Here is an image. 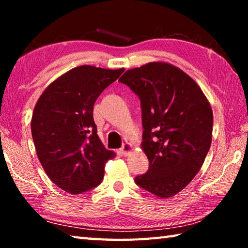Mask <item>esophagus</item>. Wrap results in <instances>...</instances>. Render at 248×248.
I'll use <instances>...</instances> for the list:
<instances>
[{
    "instance_id": "obj_1",
    "label": "esophagus",
    "mask_w": 248,
    "mask_h": 248,
    "mask_svg": "<svg viewBox=\"0 0 248 248\" xmlns=\"http://www.w3.org/2000/svg\"><path fill=\"white\" fill-rule=\"evenodd\" d=\"M120 151H121V153H123V155L127 156V155H129L133 151V146L131 143H124Z\"/></svg>"
}]
</instances>
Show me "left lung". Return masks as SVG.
<instances>
[{
    "mask_svg": "<svg viewBox=\"0 0 248 248\" xmlns=\"http://www.w3.org/2000/svg\"><path fill=\"white\" fill-rule=\"evenodd\" d=\"M119 81L141 100V150L150 169L136 183L158 198L177 195L198 174L211 146L208 98L194 78L167 62L130 69Z\"/></svg>",
    "mask_w": 248,
    "mask_h": 248,
    "instance_id": "left-lung-1",
    "label": "left lung"
}]
</instances>
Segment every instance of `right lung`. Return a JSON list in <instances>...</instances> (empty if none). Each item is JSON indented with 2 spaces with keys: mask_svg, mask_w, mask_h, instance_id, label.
I'll list each match as a JSON object with an SVG mask.
<instances>
[{
  "mask_svg": "<svg viewBox=\"0 0 248 248\" xmlns=\"http://www.w3.org/2000/svg\"><path fill=\"white\" fill-rule=\"evenodd\" d=\"M124 71L77 66L50 83L37 100L31 123L37 156L48 177L69 194L98 186L105 165L116 156L99 139L93 109Z\"/></svg>",
  "mask_w": 248,
  "mask_h": 248,
  "instance_id": "1",
  "label": "right lung"
}]
</instances>
